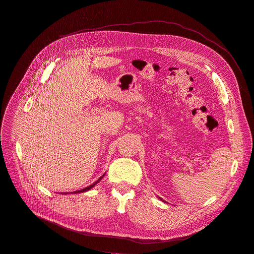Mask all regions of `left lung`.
<instances>
[{"instance_id": "left-lung-1", "label": "left lung", "mask_w": 254, "mask_h": 254, "mask_svg": "<svg viewBox=\"0 0 254 254\" xmlns=\"http://www.w3.org/2000/svg\"><path fill=\"white\" fill-rule=\"evenodd\" d=\"M160 199H161V198H160ZM161 200H162V199H161Z\"/></svg>"}]
</instances>
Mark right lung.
Listing matches in <instances>:
<instances>
[{
    "instance_id": "obj_1",
    "label": "right lung",
    "mask_w": 254,
    "mask_h": 254,
    "mask_svg": "<svg viewBox=\"0 0 254 254\" xmlns=\"http://www.w3.org/2000/svg\"><path fill=\"white\" fill-rule=\"evenodd\" d=\"M104 175H105V174H104ZM104 175H102V176L98 179V181H96V182H95L94 184H92V185H90V186H88V187H86V188H83V189H80V190H77V191H74V192H71V193H81V192H86V191H88V190L92 189L96 184L99 183V181L104 177ZM64 194H67V193H64Z\"/></svg>"
}]
</instances>
